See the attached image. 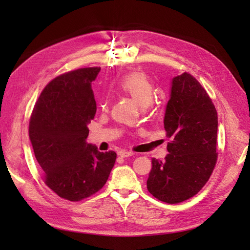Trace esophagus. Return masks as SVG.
<instances>
[{"label": "esophagus", "instance_id": "34e87169", "mask_svg": "<svg viewBox=\"0 0 250 250\" xmlns=\"http://www.w3.org/2000/svg\"><path fill=\"white\" fill-rule=\"evenodd\" d=\"M118 155L122 158H128V157H132L134 156V152H131V151H125V150H122V151H119Z\"/></svg>", "mask_w": 250, "mask_h": 250}]
</instances>
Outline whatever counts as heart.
Returning a JSON list of instances; mask_svg holds the SVG:
<instances>
[{
    "label": "heart",
    "mask_w": 250,
    "mask_h": 250,
    "mask_svg": "<svg viewBox=\"0 0 250 250\" xmlns=\"http://www.w3.org/2000/svg\"><path fill=\"white\" fill-rule=\"evenodd\" d=\"M118 87L122 92L130 95L134 102L141 106L146 107L149 105L155 93L153 83L146 74L144 73H132L125 76L118 83ZM107 100L101 102V108L107 109Z\"/></svg>",
    "instance_id": "b5f03b06"
}]
</instances>
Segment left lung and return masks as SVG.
Segmentation results:
<instances>
[{"label": "left lung", "instance_id": "left-lung-1", "mask_svg": "<svg viewBox=\"0 0 250 250\" xmlns=\"http://www.w3.org/2000/svg\"><path fill=\"white\" fill-rule=\"evenodd\" d=\"M163 124L171 140L168 153L166 160H151L147 189L158 200L176 204L203 188L217 161V111L204 88L190 74L172 79Z\"/></svg>", "mask_w": 250, "mask_h": 250}]
</instances>
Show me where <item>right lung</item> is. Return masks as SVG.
<instances>
[{
	"mask_svg": "<svg viewBox=\"0 0 250 250\" xmlns=\"http://www.w3.org/2000/svg\"><path fill=\"white\" fill-rule=\"evenodd\" d=\"M100 67L81 68L51 81L34 106L29 136L45 184L60 198L81 201L98 192L114 167L116 152L87 143L97 103L91 83Z\"/></svg>",
	"mask_w": 250,
	"mask_h": 250,
	"instance_id": "1",
	"label": "right lung"
}]
</instances>
